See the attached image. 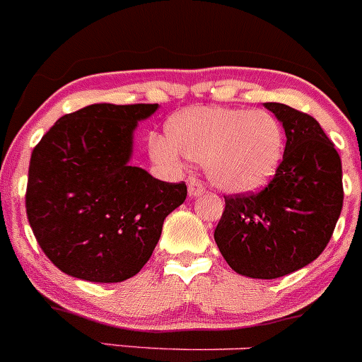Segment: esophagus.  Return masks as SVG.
Wrapping results in <instances>:
<instances>
[{
	"label": "esophagus",
	"instance_id": "34e87169",
	"mask_svg": "<svg viewBox=\"0 0 362 362\" xmlns=\"http://www.w3.org/2000/svg\"><path fill=\"white\" fill-rule=\"evenodd\" d=\"M203 192H205V184H203L202 180H198V178H192V180L189 182V196L196 198V196L203 194Z\"/></svg>",
	"mask_w": 362,
	"mask_h": 362
}]
</instances>
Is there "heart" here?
<instances>
[{
  "label": "heart",
  "instance_id": "1",
  "mask_svg": "<svg viewBox=\"0 0 362 362\" xmlns=\"http://www.w3.org/2000/svg\"><path fill=\"white\" fill-rule=\"evenodd\" d=\"M285 150V131L265 110L199 106L175 115L166 139L150 138V153L173 166L178 153L205 163L210 182L223 191L249 192L265 185L278 171Z\"/></svg>",
  "mask_w": 362,
  "mask_h": 362
}]
</instances>
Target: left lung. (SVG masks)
<instances>
[{"label":"left lung","instance_id":"obj_1","mask_svg":"<svg viewBox=\"0 0 362 362\" xmlns=\"http://www.w3.org/2000/svg\"><path fill=\"white\" fill-rule=\"evenodd\" d=\"M265 107L285 127L283 160L262 191L224 196L214 238L235 272L276 279L306 267L329 244L343 209V171L313 117L279 103Z\"/></svg>","mask_w":362,"mask_h":362}]
</instances>
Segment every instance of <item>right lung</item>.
Returning <instances> with one entry per match:
<instances>
[{
    "label": "right lung",
    "mask_w": 362,
    "mask_h": 362,
    "mask_svg": "<svg viewBox=\"0 0 362 362\" xmlns=\"http://www.w3.org/2000/svg\"><path fill=\"white\" fill-rule=\"evenodd\" d=\"M157 104H92L59 118L31 152L26 214L65 274L120 283L143 269L187 185L129 166L132 131Z\"/></svg>",
    "instance_id": "obj_1"
}]
</instances>
